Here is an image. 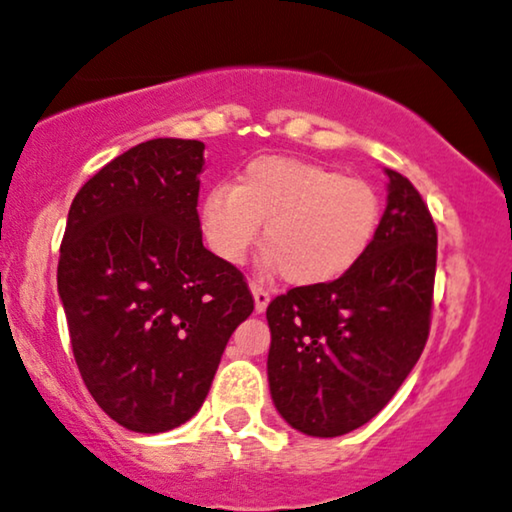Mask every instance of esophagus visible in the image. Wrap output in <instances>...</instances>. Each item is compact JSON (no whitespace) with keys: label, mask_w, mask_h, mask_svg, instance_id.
Here are the masks:
<instances>
[{"label":"esophagus","mask_w":512,"mask_h":512,"mask_svg":"<svg viewBox=\"0 0 512 512\" xmlns=\"http://www.w3.org/2000/svg\"><path fill=\"white\" fill-rule=\"evenodd\" d=\"M250 291H252V298H255V312H264L269 305V291L264 286H260L257 281L250 283Z\"/></svg>","instance_id":"34e87169"}]
</instances>
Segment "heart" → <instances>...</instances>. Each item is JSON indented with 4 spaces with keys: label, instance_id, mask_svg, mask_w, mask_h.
Returning a JSON list of instances; mask_svg holds the SVG:
<instances>
[{
    "label": "heart",
    "instance_id": "b5f03b06",
    "mask_svg": "<svg viewBox=\"0 0 512 512\" xmlns=\"http://www.w3.org/2000/svg\"><path fill=\"white\" fill-rule=\"evenodd\" d=\"M379 195L365 178L298 157L267 155L200 200V231L226 264H240L264 221L267 262L298 286L336 281L360 262L379 226Z\"/></svg>",
    "mask_w": 512,
    "mask_h": 512
}]
</instances>
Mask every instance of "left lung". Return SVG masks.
I'll return each instance as SVG.
<instances>
[{"label":"left lung","mask_w":512,"mask_h":512,"mask_svg":"<svg viewBox=\"0 0 512 512\" xmlns=\"http://www.w3.org/2000/svg\"><path fill=\"white\" fill-rule=\"evenodd\" d=\"M384 174L386 209L360 262L336 281L291 288L267 307L274 408L307 436L334 439L367 424L427 343L436 226L408 178Z\"/></svg>","instance_id":"left-lung-1"}]
</instances>
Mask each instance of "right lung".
<instances>
[{
    "instance_id": "add662e5",
    "label": "right lung",
    "mask_w": 512,
    "mask_h": 512,
    "mask_svg": "<svg viewBox=\"0 0 512 512\" xmlns=\"http://www.w3.org/2000/svg\"><path fill=\"white\" fill-rule=\"evenodd\" d=\"M205 143L131 147L73 197L57 288L95 403L138 434L188 422L236 326L255 310L233 264L202 245Z\"/></svg>"
}]
</instances>
